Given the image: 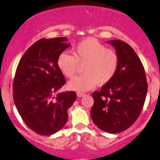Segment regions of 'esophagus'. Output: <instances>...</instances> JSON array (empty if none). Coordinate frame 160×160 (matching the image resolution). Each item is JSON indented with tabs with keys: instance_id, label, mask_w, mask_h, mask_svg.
Listing matches in <instances>:
<instances>
[{
	"instance_id": "1",
	"label": "esophagus",
	"mask_w": 160,
	"mask_h": 160,
	"mask_svg": "<svg viewBox=\"0 0 160 160\" xmlns=\"http://www.w3.org/2000/svg\"><path fill=\"white\" fill-rule=\"evenodd\" d=\"M84 95H85V93H82V92H77V96H78V97H83Z\"/></svg>"
}]
</instances>
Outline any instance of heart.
I'll list each match as a JSON object with an SVG mask.
<instances>
[{
  "instance_id": "obj_1",
  "label": "heart",
  "mask_w": 160,
  "mask_h": 160,
  "mask_svg": "<svg viewBox=\"0 0 160 160\" xmlns=\"http://www.w3.org/2000/svg\"><path fill=\"white\" fill-rule=\"evenodd\" d=\"M72 53L62 52L57 58V66L67 78H73L84 65L83 75L68 83V88L85 92L98 84H108L114 77L119 66V56L114 50L107 49L104 44L94 38H86L72 49Z\"/></svg>"
}]
</instances>
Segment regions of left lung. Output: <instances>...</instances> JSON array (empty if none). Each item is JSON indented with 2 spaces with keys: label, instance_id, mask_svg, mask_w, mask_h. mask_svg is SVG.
Instances as JSON below:
<instances>
[{
  "label": "left lung",
  "instance_id": "1",
  "mask_svg": "<svg viewBox=\"0 0 160 160\" xmlns=\"http://www.w3.org/2000/svg\"><path fill=\"white\" fill-rule=\"evenodd\" d=\"M119 56L114 77L92 94L91 117L94 124L110 133L130 128L141 113L147 92L142 64L133 48L119 39L108 41Z\"/></svg>",
  "mask_w": 160,
  "mask_h": 160
}]
</instances>
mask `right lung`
<instances>
[{"label": "right lung", "instance_id": "obj_1", "mask_svg": "<svg viewBox=\"0 0 160 160\" xmlns=\"http://www.w3.org/2000/svg\"><path fill=\"white\" fill-rule=\"evenodd\" d=\"M66 41V37L37 41L22 56L15 74V105L27 127L40 135L61 130L68 120V109L76 99L75 92H57L66 84L56 62L70 46Z\"/></svg>", "mask_w": 160, "mask_h": 160}]
</instances>
